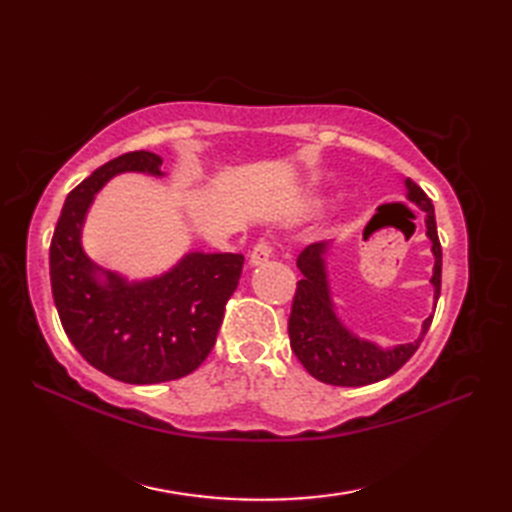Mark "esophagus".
Here are the masks:
<instances>
[{"mask_svg": "<svg viewBox=\"0 0 512 512\" xmlns=\"http://www.w3.org/2000/svg\"><path fill=\"white\" fill-rule=\"evenodd\" d=\"M270 257H273V246L266 242H259V244H255L253 250H250L248 262H250V266H262L268 262Z\"/></svg>", "mask_w": 512, "mask_h": 512, "instance_id": "1", "label": "esophagus"}]
</instances>
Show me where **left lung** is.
<instances>
[{"mask_svg":"<svg viewBox=\"0 0 512 512\" xmlns=\"http://www.w3.org/2000/svg\"><path fill=\"white\" fill-rule=\"evenodd\" d=\"M407 200L418 206L424 213V228L431 242L433 262V310L440 297L442 281V246L436 228V211L416 182L405 178ZM330 242L310 244L301 250L297 268L303 279L297 284L295 301L288 321L290 347L297 354L301 365L308 369L321 383L339 387H363L378 383L405 365L413 352L418 350L424 334H427L433 314L422 323V330L416 341L400 343L394 347H380L378 343L361 339L341 321L334 306L330 275H328V253Z\"/></svg>","mask_w":512,"mask_h":512,"instance_id":"1","label":"left lung"}]
</instances>
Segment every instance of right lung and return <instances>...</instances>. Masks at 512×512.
<instances>
[{"label":"right lung","instance_id":"add662e5","mask_svg":"<svg viewBox=\"0 0 512 512\" xmlns=\"http://www.w3.org/2000/svg\"><path fill=\"white\" fill-rule=\"evenodd\" d=\"M151 151L123 154L85 178L68 198L50 244V284L65 334L99 372L129 385L191 374L213 350L242 275L244 255L189 250L162 275L127 279L94 264L83 224L107 182L121 173L162 178Z\"/></svg>","mask_w":512,"mask_h":512}]
</instances>
